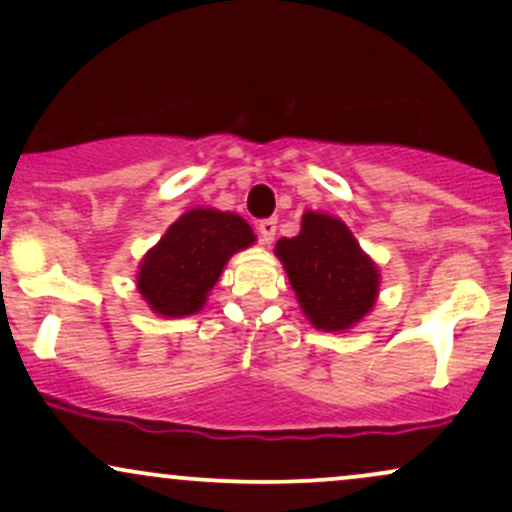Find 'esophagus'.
<instances>
[{
	"instance_id": "esophagus-1",
	"label": "esophagus",
	"mask_w": 512,
	"mask_h": 512,
	"mask_svg": "<svg viewBox=\"0 0 512 512\" xmlns=\"http://www.w3.org/2000/svg\"><path fill=\"white\" fill-rule=\"evenodd\" d=\"M257 236H260V240L264 245H269L276 236V219H264L257 223Z\"/></svg>"
}]
</instances>
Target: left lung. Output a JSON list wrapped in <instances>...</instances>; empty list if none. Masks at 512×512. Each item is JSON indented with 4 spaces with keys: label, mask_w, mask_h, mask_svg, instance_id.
Masks as SVG:
<instances>
[{
    "label": "left lung",
    "mask_w": 512,
    "mask_h": 512,
    "mask_svg": "<svg viewBox=\"0 0 512 512\" xmlns=\"http://www.w3.org/2000/svg\"><path fill=\"white\" fill-rule=\"evenodd\" d=\"M274 252L289 274L305 317L317 330H349L375 305L380 272L344 221L305 211L301 233L281 238Z\"/></svg>",
    "instance_id": "obj_1"
}]
</instances>
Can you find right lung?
Masks as SVG:
<instances>
[{
	"label": "right lung",
	"instance_id": "obj_1",
	"mask_svg": "<svg viewBox=\"0 0 512 512\" xmlns=\"http://www.w3.org/2000/svg\"><path fill=\"white\" fill-rule=\"evenodd\" d=\"M252 243L255 233L238 214L197 207L182 214L146 252L137 289L158 315H192L204 308L228 257Z\"/></svg>",
	"mask_w": 512,
	"mask_h": 512
}]
</instances>
